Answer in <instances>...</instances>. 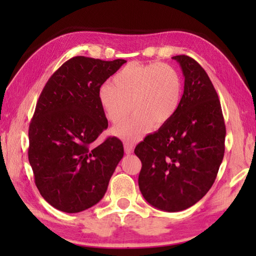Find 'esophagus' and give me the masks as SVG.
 Returning a JSON list of instances; mask_svg holds the SVG:
<instances>
[{"label": "esophagus", "instance_id": "34e87169", "mask_svg": "<svg viewBox=\"0 0 256 256\" xmlns=\"http://www.w3.org/2000/svg\"><path fill=\"white\" fill-rule=\"evenodd\" d=\"M124 150L126 154H131L133 152V144L128 141H124Z\"/></svg>", "mask_w": 256, "mask_h": 256}]
</instances>
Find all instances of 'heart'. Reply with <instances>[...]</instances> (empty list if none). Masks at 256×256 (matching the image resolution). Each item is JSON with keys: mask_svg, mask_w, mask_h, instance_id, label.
<instances>
[{"mask_svg": "<svg viewBox=\"0 0 256 256\" xmlns=\"http://www.w3.org/2000/svg\"><path fill=\"white\" fill-rule=\"evenodd\" d=\"M105 82L98 92L107 118L118 123L132 108L134 114L115 128L125 140H136L152 128H160L174 118L182 100V78L166 63H130Z\"/></svg>", "mask_w": 256, "mask_h": 256, "instance_id": "heart-1", "label": "heart"}]
</instances>
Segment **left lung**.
I'll return each instance as SVG.
<instances>
[{
	"mask_svg": "<svg viewBox=\"0 0 256 256\" xmlns=\"http://www.w3.org/2000/svg\"><path fill=\"white\" fill-rule=\"evenodd\" d=\"M172 58L185 76L178 110L134 149L142 162V196L168 212L194 206L211 188L224 159L226 136L222 105L206 72L188 55Z\"/></svg>",
	"mask_w": 256,
	"mask_h": 256,
	"instance_id": "left-lung-1",
	"label": "left lung"
}]
</instances>
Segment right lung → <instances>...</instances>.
<instances>
[{"label":"right lung","mask_w":256,"mask_h":256,"mask_svg":"<svg viewBox=\"0 0 256 256\" xmlns=\"http://www.w3.org/2000/svg\"><path fill=\"white\" fill-rule=\"evenodd\" d=\"M124 63L76 56L42 89L29 125L28 158L34 184L55 209L76 214L97 204L123 158L118 138L94 141L108 126L99 88Z\"/></svg>","instance_id":"obj_1"}]
</instances>
